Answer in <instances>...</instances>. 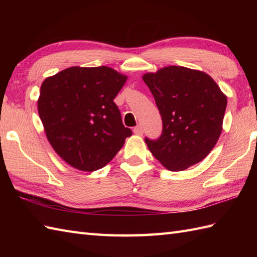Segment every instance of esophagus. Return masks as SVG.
<instances>
[{
	"mask_svg": "<svg viewBox=\"0 0 257 257\" xmlns=\"http://www.w3.org/2000/svg\"><path fill=\"white\" fill-rule=\"evenodd\" d=\"M134 133H135L136 135L141 136V135L144 134V129H143V127H141V125H137V127H136V128L134 129Z\"/></svg>",
	"mask_w": 257,
	"mask_h": 257,
	"instance_id": "34e87169",
	"label": "esophagus"
}]
</instances>
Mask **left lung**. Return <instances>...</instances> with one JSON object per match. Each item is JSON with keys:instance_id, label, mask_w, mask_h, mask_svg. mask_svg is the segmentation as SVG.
I'll return each instance as SVG.
<instances>
[{"instance_id": "obj_1", "label": "left lung", "mask_w": 257, "mask_h": 257, "mask_svg": "<svg viewBox=\"0 0 257 257\" xmlns=\"http://www.w3.org/2000/svg\"><path fill=\"white\" fill-rule=\"evenodd\" d=\"M143 79L162 118L159 139H146L151 154L170 171L202 161L222 133L227 98L210 75L183 66H167Z\"/></svg>"}]
</instances>
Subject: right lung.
Listing matches in <instances>:
<instances>
[{
	"label": "right lung",
	"instance_id": "add662e5",
	"mask_svg": "<svg viewBox=\"0 0 257 257\" xmlns=\"http://www.w3.org/2000/svg\"><path fill=\"white\" fill-rule=\"evenodd\" d=\"M127 78L107 66H74L43 81L38 114L48 143L69 166L101 169L133 135L113 102Z\"/></svg>",
	"mask_w": 257,
	"mask_h": 257
}]
</instances>
